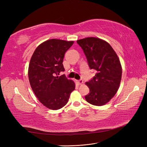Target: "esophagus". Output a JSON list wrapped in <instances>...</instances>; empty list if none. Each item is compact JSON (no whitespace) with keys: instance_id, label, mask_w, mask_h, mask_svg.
<instances>
[{"instance_id":"34e87169","label":"esophagus","mask_w":147,"mask_h":147,"mask_svg":"<svg viewBox=\"0 0 147 147\" xmlns=\"http://www.w3.org/2000/svg\"><path fill=\"white\" fill-rule=\"evenodd\" d=\"M76 82L78 84H83V80H76Z\"/></svg>"}]
</instances>
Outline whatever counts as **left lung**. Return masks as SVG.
<instances>
[{"label":"left lung","instance_id":"1","mask_svg":"<svg viewBox=\"0 0 147 147\" xmlns=\"http://www.w3.org/2000/svg\"><path fill=\"white\" fill-rule=\"evenodd\" d=\"M77 42L83 49L90 69L97 72L95 77L85 83L90 88L85 99L92 105H104L117 92L121 80L119 57L110 44L99 38L86 37Z\"/></svg>","mask_w":147,"mask_h":147}]
</instances>
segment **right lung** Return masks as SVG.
I'll list each match as a JSON object with an SVG mask.
<instances>
[{"label":"right lung","instance_id":"right-lung-1","mask_svg":"<svg viewBox=\"0 0 147 147\" xmlns=\"http://www.w3.org/2000/svg\"><path fill=\"white\" fill-rule=\"evenodd\" d=\"M74 43L61 39L48 40L40 44L30 58L28 77L31 88L38 100L49 109L63 108L75 88L74 81L57 76L65 70L64 55Z\"/></svg>","mask_w":147,"mask_h":147}]
</instances>
